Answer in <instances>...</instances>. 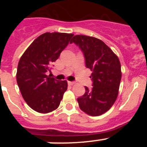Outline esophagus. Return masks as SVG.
<instances>
[{
    "label": "esophagus",
    "instance_id": "esophagus-1",
    "mask_svg": "<svg viewBox=\"0 0 147 147\" xmlns=\"http://www.w3.org/2000/svg\"><path fill=\"white\" fill-rule=\"evenodd\" d=\"M75 84L74 82H68V85H74Z\"/></svg>",
    "mask_w": 147,
    "mask_h": 147
}]
</instances>
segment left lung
<instances>
[{
  "label": "left lung",
  "mask_w": 147,
  "mask_h": 147,
  "mask_svg": "<svg viewBox=\"0 0 147 147\" xmlns=\"http://www.w3.org/2000/svg\"><path fill=\"white\" fill-rule=\"evenodd\" d=\"M82 51L85 64L92 71L93 88L85 87V93L77 98L80 109L98 116L110 109L119 95L121 79L119 59L103 41L86 35H75L71 40Z\"/></svg>",
  "instance_id": "left-lung-1"
}]
</instances>
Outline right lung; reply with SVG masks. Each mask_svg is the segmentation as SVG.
Returning a JSON list of instances; mask_svg holds the SVG:
<instances>
[{
    "mask_svg": "<svg viewBox=\"0 0 147 147\" xmlns=\"http://www.w3.org/2000/svg\"><path fill=\"white\" fill-rule=\"evenodd\" d=\"M73 36V34L59 32L42 34L20 57L17 82L27 105L37 112L48 113L55 110L67 90L66 80L59 81L47 74Z\"/></svg>",
    "mask_w": 147,
    "mask_h": 147,
    "instance_id": "right-lung-1",
    "label": "right lung"
}]
</instances>
